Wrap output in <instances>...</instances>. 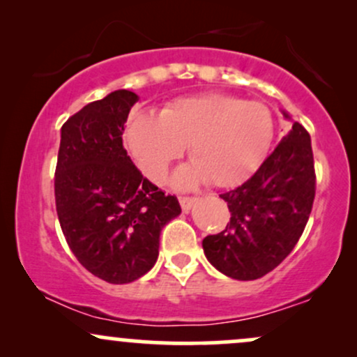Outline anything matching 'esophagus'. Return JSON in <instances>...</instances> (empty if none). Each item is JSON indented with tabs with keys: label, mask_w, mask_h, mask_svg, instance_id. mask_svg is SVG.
Listing matches in <instances>:
<instances>
[{
	"label": "esophagus",
	"mask_w": 357,
	"mask_h": 357,
	"mask_svg": "<svg viewBox=\"0 0 357 357\" xmlns=\"http://www.w3.org/2000/svg\"><path fill=\"white\" fill-rule=\"evenodd\" d=\"M196 202V198H190V196H179V204H181V210L188 213L191 210L192 203Z\"/></svg>",
	"instance_id": "obj_1"
}]
</instances>
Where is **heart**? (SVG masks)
<instances>
[{"label":"heart","mask_w":357,"mask_h":357,"mask_svg":"<svg viewBox=\"0 0 357 357\" xmlns=\"http://www.w3.org/2000/svg\"><path fill=\"white\" fill-rule=\"evenodd\" d=\"M273 117L267 105L227 93H204L171 102L159 117L132 114L126 144L139 169L159 183L188 146L190 165L173 176L176 188L206 181L216 188L247 179L267 155L273 139Z\"/></svg>","instance_id":"heart-1"}]
</instances>
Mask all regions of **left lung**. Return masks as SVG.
Here are the masks:
<instances>
[{
	"label": "left lung",
	"mask_w": 357,
	"mask_h": 357,
	"mask_svg": "<svg viewBox=\"0 0 357 357\" xmlns=\"http://www.w3.org/2000/svg\"><path fill=\"white\" fill-rule=\"evenodd\" d=\"M285 119L290 116L282 110ZM314 155L309 132L298 122L257 173L241 186L220 195L230 220L218 235H208V261L236 280L267 275L292 252L312 211Z\"/></svg>",
	"instance_id": "left-lung-1"
}]
</instances>
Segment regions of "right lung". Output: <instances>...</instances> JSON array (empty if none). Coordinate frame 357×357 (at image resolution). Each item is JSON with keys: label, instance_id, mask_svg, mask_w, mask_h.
Here are the masks:
<instances>
[{"label": "right lung", "instance_id": "right-lung-1", "mask_svg": "<svg viewBox=\"0 0 357 357\" xmlns=\"http://www.w3.org/2000/svg\"><path fill=\"white\" fill-rule=\"evenodd\" d=\"M139 97L114 90L61 126L55 203L61 231L77 260L109 284H129L154 267L159 235L179 216L165 195L132 165L122 144Z\"/></svg>", "mask_w": 357, "mask_h": 357}]
</instances>
